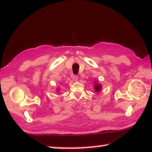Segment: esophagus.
<instances>
[{
	"instance_id": "esophagus-1",
	"label": "esophagus",
	"mask_w": 152,
	"mask_h": 152,
	"mask_svg": "<svg viewBox=\"0 0 152 152\" xmlns=\"http://www.w3.org/2000/svg\"><path fill=\"white\" fill-rule=\"evenodd\" d=\"M71 78H72V80H74V81L78 80V76L75 75V74H71Z\"/></svg>"
}]
</instances>
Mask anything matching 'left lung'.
I'll list each match as a JSON object with an SVG mask.
<instances>
[{"label": "left lung", "instance_id": "8db88e82", "mask_svg": "<svg viewBox=\"0 0 152 152\" xmlns=\"http://www.w3.org/2000/svg\"><path fill=\"white\" fill-rule=\"evenodd\" d=\"M95 89H96V91H98L101 89V86H99V85H96V86H95Z\"/></svg>", "mask_w": 152, "mask_h": 152}]
</instances>
